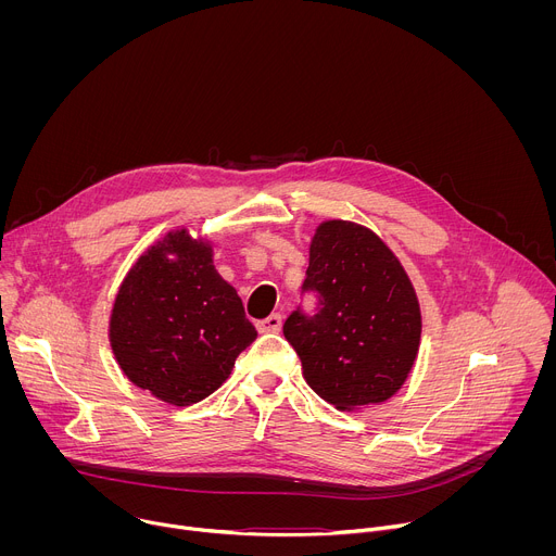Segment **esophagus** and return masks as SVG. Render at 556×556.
I'll use <instances>...</instances> for the list:
<instances>
[{"mask_svg": "<svg viewBox=\"0 0 556 556\" xmlns=\"http://www.w3.org/2000/svg\"><path fill=\"white\" fill-rule=\"evenodd\" d=\"M281 324H283V316L281 314H270L268 319L257 324V330L262 334H277V332H281Z\"/></svg>", "mask_w": 556, "mask_h": 556, "instance_id": "esophagus-1", "label": "esophagus"}]
</instances>
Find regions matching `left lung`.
I'll list each match as a JSON object with an SVG mask.
<instances>
[{"instance_id":"left-lung-1","label":"left lung","mask_w":556,"mask_h":556,"mask_svg":"<svg viewBox=\"0 0 556 556\" xmlns=\"http://www.w3.org/2000/svg\"><path fill=\"white\" fill-rule=\"evenodd\" d=\"M303 292L319 299L316 314L296 307L283 337L305 382L341 412L389 401L416 363L422 332L399 257L369 228L328 219L312 237Z\"/></svg>"}]
</instances>
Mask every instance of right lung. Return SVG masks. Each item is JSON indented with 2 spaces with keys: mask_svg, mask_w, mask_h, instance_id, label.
Listing matches in <instances>:
<instances>
[{
  "mask_svg": "<svg viewBox=\"0 0 556 556\" xmlns=\"http://www.w3.org/2000/svg\"><path fill=\"white\" fill-rule=\"evenodd\" d=\"M257 339L242 299L187 228L149 247L123 279L110 345L123 374L176 407L204 401Z\"/></svg>",
  "mask_w": 556,
  "mask_h": 556,
  "instance_id": "right-lung-1",
  "label": "right lung"
}]
</instances>
